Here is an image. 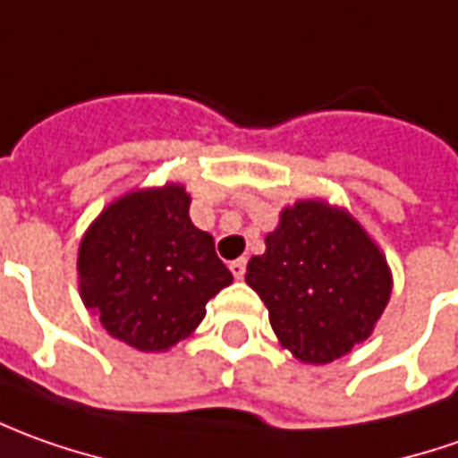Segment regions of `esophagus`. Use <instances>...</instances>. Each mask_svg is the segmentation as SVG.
Masks as SVG:
<instances>
[{"instance_id":"obj_1","label":"esophagus","mask_w":458,"mask_h":458,"mask_svg":"<svg viewBox=\"0 0 458 458\" xmlns=\"http://www.w3.org/2000/svg\"><path fill=\"white\" fill-rule=\"evenodd\" d=\"M245 268H248V260L238 259V260H230V274L235 278H243L245 276Z\"/></svg>"}]
</instances>
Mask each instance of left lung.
<instances>
[{
  "label": "left lung",
  "mask_w": 458,
  "mask_h": 458,
  "mask_svg": "<svg viewBox=\"0 0 458 458\" xmlns=\"http://www.w3.org/2000/svg\"><path fill=\"white\" fill-rule=\"evenodd\" d=\"M245 281L286 350L327 365L370 337L390 299V271L368 233L342 210L304 199L281 213Z\"/></svg>",
  "instance_id": "8db88e82"
}]
</instances>
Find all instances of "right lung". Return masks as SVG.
Returning <instances> with one entry per match:
<instances>
[{"label": "right lung", "instance_id": "obj_1", "mask_svg": "<svg viewBox=\"0 0 458 458\" xmlns=\"http://www.w3.org/2000/svg\"><path fill=\"white\" fill-rule=\"evenodd\" d=\"M78 276L83 304L108 335L141 352L187 337L205 304L233 281L213 235L192 225L180 184L108 205L81 243Z\"/></svg>", "mask_w": 458, "mask_h": 458}]
</instances>
